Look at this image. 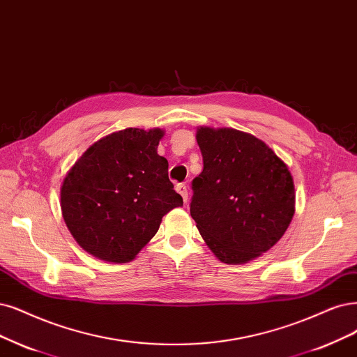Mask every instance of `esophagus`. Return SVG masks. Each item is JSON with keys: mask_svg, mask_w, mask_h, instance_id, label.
Returning a JSON list of instances; mask_svg holds the SVG:
<instances>
[{"mask_svg": "<svg viewBox=\"0 0 357 357\" xmlns=\"http://www.w3.org/2000/svg\"><path fill=\"white\" fill-rule=\"evenodd\" d=\"M176 191L181 194L183 202L187 203V202H188V190H187L185 183H178V185H176Z\"/></svg>", "mask_w": 357, "mask_h": 357, "instance_id": "1", "label": "esophagus"}]
</instances>
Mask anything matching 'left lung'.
<instances>
[{
  "label": "left lung",
  "mask_w": 357,
  "mask_h": 357,
  "mask_svg": "<svg viewBox=\"0 0 357 357\" xmlns=\"http://www.w3.org/2000/svg\"><path fill=\"white\" fill-rule=\"evenodd\" d=\"M203 172L192 181L190 212L203 240L228 265L266 253L296 210L293 176L272 149L232 128L197 129Z\"/></svg>",
  "instance_id": "8db88e82"
}]
</instances>
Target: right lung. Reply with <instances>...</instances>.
Listing matches in <instances>:
<instances>
[{
  "instance_id": "1",
  "label": "right lung",
  "mask_w": 357,
  "mask_h": 357,
  "mask_svg": "<svg viewBox=\"0 0 357 357\" xmlns=\"http://www.w3.org/2000/svg\"><path fill=\"white\" fill-rule=\"evenodd\" d=\"M160 128H128L94 142L60 190L61 215L76 243L105 261L134 260L172 208L183 204L157 154Z\"/></svg>"
}]
</instances>
